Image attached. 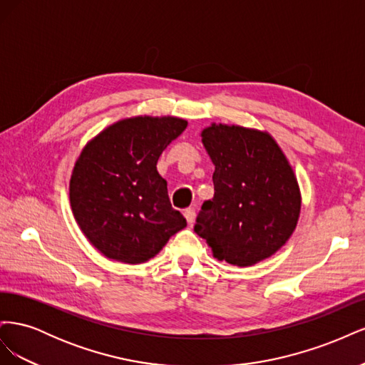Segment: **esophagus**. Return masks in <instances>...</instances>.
Segmentation results:
<instances>
[{
    "mask_svg": "<svg viewBox=\"0 0 365 365\" xmlns=\"http://www.w3.org/2000/svg\"><path fill=\"white\" fill-rule=\"evenodd\" d=\"M184 216H185V219H187V222H189L190 225L195 222V216H196V210H195V207H189V208H185L184 210Z\"/></svg>",
    "mask_w": 365,
    "mask_h": 365,
    "instance_id": "1",
    "label": "esophagus"
}]
</instances>
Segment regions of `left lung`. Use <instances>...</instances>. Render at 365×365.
I'll use <instances>...</instances> for the list:
<instances>
[{"instance_id":"8db88e82","label":"left lung","mask_w":365,"mask_h":365,"mask_svg":"<svg viewBox=\"0 0 365 365\" xmlns=\"http://www.w3.org/2000/svg\"><path fill=\"white\" fill-rule=\"evenodd\" d=\"M201 135L215 164V196L197 213L196 235L216 259L236 267L268 259L291 237L300 215L292 168L267 132L212 125Z\"/></svg>"}]
</instances>
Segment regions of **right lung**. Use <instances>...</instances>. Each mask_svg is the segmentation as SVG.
<instances>
[{"label": "right lung", "mask_w": 365, "mask_h": 365, "mask_svg": "<svg viewBox=\"0 0 365 365\" xmlns=\"http://www.w3.org/2000/svg\"><path fill=\"white\" fill-rule=\"evenodd\" d=\"M185 128L176 117L126 118L82 150L70 181L71 208L83 235L106 257L143 263L187 225L157 170L163 150Z\"/></svg>", "instance_id": "obj_1"}]
</instances>
